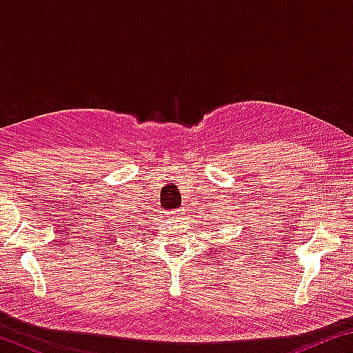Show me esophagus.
Here are the masks:
<instances>
[{
    "mask_svg": "<svg viewBox=\"0 0 353 353\" xmlns=\"http://www.w3.org/2000/svg\"><path fill=\"white\" fill-rule=\"evenodd\" d=\"M168 213H170L171 218H176V216H181L182 212L181 210H176V212H168Z\"/></svg>",
    "mask_w": 353,
    "mask_h": 353,
    "instance_id": "34e87169",
    "label": "esophagus"
}]
</instances>
